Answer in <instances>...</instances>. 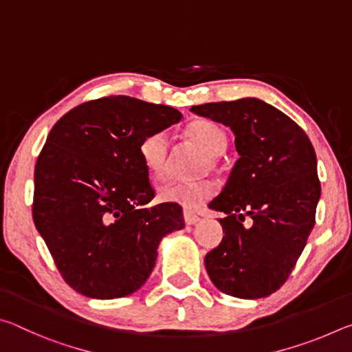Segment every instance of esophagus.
Returning a JSON list of instances; mask_svg holds the SVG:
<instances>
[{
    "label": "esophagus",
    "instance_id": "obj_1",
    "mask_svg": "<svg viewBox=\"0 0 352 352\" xmlns=\"http://www.w3.org/2000/svg\"><path fill=\"white\" fill-rule=\"evenodd\" d=\"M183 217H184V222H186L188 225H194V223L200 222V217L197 216V214L190 212V211H188V210L183 211Z\"/></svg>",
    "mask_w": 352,
    "mask_h": 352
}]
</instances>
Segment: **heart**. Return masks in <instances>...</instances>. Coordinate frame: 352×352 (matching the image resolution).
<instances>
[{"mask_svg": "<svg viewBox=\"0 0 352 352\" xmlns=\"http://www.w3.org/2000/svg\"><path fill=\"white\" fill-rule=\"evenodd\" d=\"M184 136L204 152L211 166L216 164V158L220 157L226 148V133L219 124L206 119H200L190 124L184 130ZM140 157L144 164L147 174L152 180H163L169 169V140L164 132H155L147 135L141 141ZM216 192V186L210 180L204 182H168L158 188V200L164 204L180 205L188 210H195L205 200Z\"/></svg>", "mask_w": 352, "mask_h": 352, "instance_id": "obj_1", "label": "heart"}]
</instances>
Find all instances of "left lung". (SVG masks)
<instances>
[{"label":"left lung","mask_w":352,"mask_h":352,"mask_svg":"<svg viewBox=\"0 0 352 352\" xmlns=\"http://www.w3.org/2000/svg\"><path fill=\"white\" fill-rule=\"evenodd\" d=\"M190 111L233 130L239 153L222 192L208 205L225 212L219 220L223 239L205 256L208 276L226 295L269 296L289 278L315 225L321 186L312 142L287 115L256 98Z\"/></svg>","instance_id":"obj_1"}]
</instances>
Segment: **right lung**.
<instances>
[{
    "label": "right lung",
    "instance_id": "right-lung-1",
    "mask_svg": "<svg viewBox=\"0 0 352 352\" xmlns=\"http://www.w3.org/2000/svg\"><path fill=\"white\" fill-rule=\"evenodd\" d=\"M168 105L130 96L85 102L58 119L34 172L32 217L65 281L113 300L147 281L166 234L184 226L180 205L155 197L141 162L147 135L182 121Z\"/></svg>",
    "mask_w": 352,
    "mask_h": 352
}]
</instances>
